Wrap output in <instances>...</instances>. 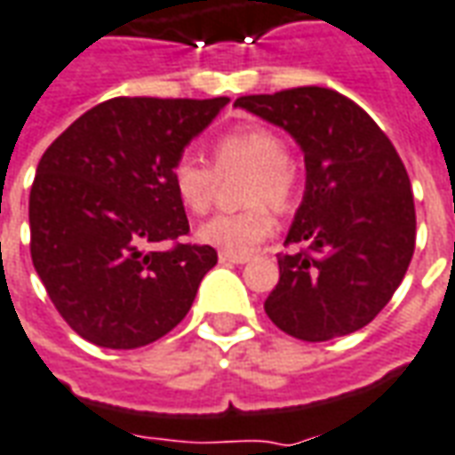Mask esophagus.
I'll return each instance as SVG.
<instances>
[{
    "label": "esophagus",
    "instance_id": "esophagus-1",
    "mask_svg": "<svg viewBox=\"0 0 455 455\" xmlns=\"http://www.w3.org/2000/svg\"><path fill=\"white\" fill-rule=\"evenodd\" d=\"M218 259H220L222 265H245V262H250L247 255H230V252H220Z\"/></svg>",
    "mask_w": 455,
    "mask_h": 455
}]
</instances>
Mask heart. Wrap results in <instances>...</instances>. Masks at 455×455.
I'll return each mask as SVG.
<instances>
[{
	"label": "heart",
	"mask_w": 455,
	"mask_h": 455,
	"mask_svg": "<svg viewBox=\"0 0 455 455\" xmlns=\"http://www.w3.org/2000/svg\"><path fill=\"white\" fill-rule=\"evenodd\" d=\"M212 168L218 175L247 173L243 186V203L250 208L233 215H215L197 228V240L218 247L230 255L255 252L269 235L275 233V215L262 202L275 210H290L297 197V173L284 138L265 126H240L222 133L212 143ZM196 158H180L171 168V186L178 203L203 215L212 203L218 178Z\"/></svg>",
	"instance_id": "1"
}]
</instances>
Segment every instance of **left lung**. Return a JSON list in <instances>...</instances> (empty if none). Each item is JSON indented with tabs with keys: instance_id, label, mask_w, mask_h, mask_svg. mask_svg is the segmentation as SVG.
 <instances>
[{
	"instance_id": "left-lung-1",
	"label": "left lung",
	"mask_w": 455,
	"mask_h": 455,
	"mask_svg": "<svg viewBox=\"0 0 455 455\" xmlns=\"http://www.w3.org/2000/svg\"><path fill=\"white\" fill-rule=\"evenodd\" d=\"M235 106L284 128L307 183L267 317L290 337L329 341L366 327L403 280L416 245L411 180L371 116L322 86L243 96Z\"/></svg>"
}]
</instances>
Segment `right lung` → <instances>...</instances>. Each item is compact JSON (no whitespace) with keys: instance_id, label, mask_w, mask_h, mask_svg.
Returning <instances> with one entry per match:
<instances>
[{"instance_id":"add662e5","label":"right lung","mask_w":455,"mask_h":455,"mask_svg":"<svg viewBox=\"0 0 455 455\" xmlns=\"http://www.w3.org/2000/svg\"><path fill=\"white\" fill-rule=\"evenodd\" d=\"M228 101L121 96L46 148L29 196L31 262L78 337L138 349L183 322L218 252L178 243L190 225L171 168Z\"/></svg>"}]
</instances>
